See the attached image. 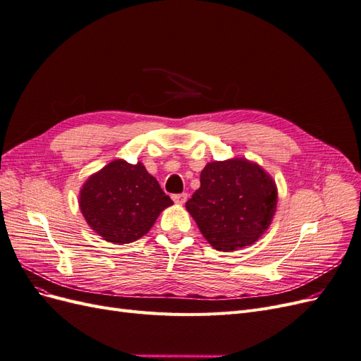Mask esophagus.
<instances>
[{
	"mask_svg": "<svg viewBox=\"0 0 361 361\" xmlns=\"http://www.w3.org/2000/svg\"><path fill=\"white\" fill-rule=\"evenodd\" d=\"M171 199H173V202H174V203L183 204L185 202H187V199H188V194H187V192H182V194H173V195H171Z\"/></svg>",
	"mask_w": 361,
	"mask_h": 361,
	"instance_id": "1",
	"label": "esophagus"
}]
</instances>
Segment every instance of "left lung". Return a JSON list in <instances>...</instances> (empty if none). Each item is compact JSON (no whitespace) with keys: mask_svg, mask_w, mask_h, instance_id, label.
Masks as SVG:
<instances>
[{"mask_svg":"<svg viewBox=\"0 0 361 361\" xmlns=\"http://www.w3.org/2000/svg\"><path fill=\"white\" fill-rule=\"evenodd\" d=\"M202 235L215 250L251 245L271 224L277 206L276 183L247 159L209 162L200 188L185 203Z\"/></svg>","mask_w":361,"mask_h":361,"instance_id":"left-lung-1","label":"left lung"}]
</instances>
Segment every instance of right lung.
<instances>
[{
  "mask_svg": "<svg viewBox=\"0 0 361 361\" xmlns=\"http://www.w3.org/2000/svg\"><path fill=\"white\" fill-rule=\"evenodd\" d=\"M173 204L141 162L116 159L87 179L80 194L85 221L105 241L129 244L146 235Z\"/></svg>",
  "mask_w": 361,
  "mask_h": 361,
  "instance_id": "obj_1",
  "label": "right lung"
}]
</instances>
